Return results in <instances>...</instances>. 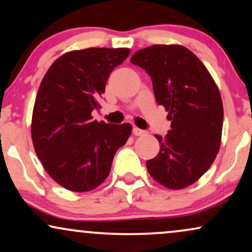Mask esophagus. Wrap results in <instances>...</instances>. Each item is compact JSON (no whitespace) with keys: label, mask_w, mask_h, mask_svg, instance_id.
Returning <instances> with one entry per match:
<instances>
[{"label":"esophagus","mask_w":252,"mask_h":252,"mask_svg":"<svg viewBox=\"0 0 252 252\" xmlns=\"http://www.w3.org/2000/svg\"><path fill=\"white\" fill-rule=\"evenodd\" d=\"M132 132H133V135H135V136H143V135H145V133H146L145 130L136 128V126L132 129Z\"/></svg>","instance_id":"1"}]
</instances>
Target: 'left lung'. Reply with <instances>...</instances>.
<instances>
[{
    "mask_svg": "<svg viewBox=\"0 0 252 252\" xmlns=\"http://www.w3.org/2000/svg\"><path fill=\"white\" fill-rule=\"evenodd\" d=\"M151 76L156 101L168 111L171 130L156 135L160 151L146 161L154 179L170 189H183L201 178L221 145L223 104L214 79L187 47L152 45L130 59Z\"/></svg>",
    "mask_w": 252,
    "mask_h": 252,
    "instance_id": "1",
    "label": "left lung"
}]
</instances>
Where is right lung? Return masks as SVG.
Masks as SVG:
<instances>
[{
    "label": "right lung",
    "mask_w": 252,
    "mask_h": 252,
    "mask_svg": "<svg viewBox=\"0 0 252 252\" xmlns=\"http://www.w3.org/2000/svg\"><path fill=\"white\" fill-rule=\"evenodd\" d=\"M126 47H89L63 53L47 69L34 101L31 137L49 176L72 192H88L109 176L129 123L93 120L111 71L128 58Z\"/></svg>",
    "instance_id": "right-lung-1"
}]
</instances>
